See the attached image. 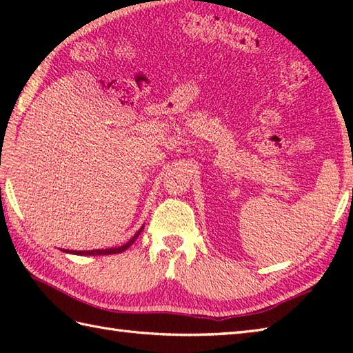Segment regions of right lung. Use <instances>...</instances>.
<instances>
[{
    "label": "right lung",
    "mask_w": 353,
    "mask_h": 353,
    "mask_svg": "<svg viewBox=\"0 0 353 353\" xmlns=\"http://www.w3.org/2000/svg\"><path fill=\"white\" fill-rule=\"evenodd\" d=\"M142 229H144V228H141V229L137 232V234H134V235L129 239V241H127V243L123 244V245H119V247H110V249H101V250H83V252H81V250H65V249H62V252H65V253H72V254H91V256H92V254H95V256H97V254H115V253H121V252L129 249V247L134 243V239H137V238L139 236Z\"/></svg>",
    "instance_id": "obj_1"
}]
</instances>
